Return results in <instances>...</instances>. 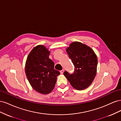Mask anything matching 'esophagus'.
I'll return each instance as SVG.
<instances>
[{"label": "esophagus", "mask_w": 121, "mask_h": 121, "mask_svg": "<svg viewBox=\"0 0 121 121\" xmlns=\"http://www.w3.org/2000/svg\"><path fill=\"white\" fill-rule=\"evenodd\" d=\"M64 69H62V70L60 71V74H63V73H64Z\"/></svg>", "instance_id": "obj_1"}]
</instances>
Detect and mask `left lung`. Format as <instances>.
Instances as JSON below:
<instances>
[{"instance_id": "8db88e82", "label": "left lung", "mask_w": 121, "mask_h": 121, "mask_svg": "<svg viewBox=\"0 0 121 121\" xmlns=\"http://www.w3.org/2000/svg\"><path fill=\"white\" fill-rule=\"evenodd\" d=\"M67 52L75 67L72 74L65 71L64 76L75 89L81 90L91 85L95 77L97 58L90 47L79 42H74Z\"/></svg>"}]
</instances>
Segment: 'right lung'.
Wrapping results in <instances>:
<instances>
[{"instance_id":"obj_1","label":"right lung","mask_w":121,"mask_h":121,"mask_svg":"<svg viewBox=\"0 0 121 121\" xmlns=\"http://www.w3.org/2000/svg\"><path fill=\"white\" fill-rule=\"evenodd\" d=\"M50 52L41 45L33 49L28 55L25 73L35 90L43 94L52 91L56 85L59 71L54 69V64L49 58Z\"/></svg>"}]
</instances>
